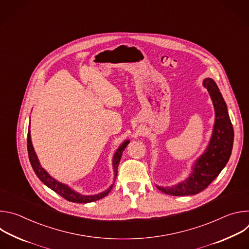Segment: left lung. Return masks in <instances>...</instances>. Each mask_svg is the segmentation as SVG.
I'll return each mask as SVG.
<instances>
[{
  "label": "left lung",
  "instance_id": "obj_1",
  "mask_svg": "<svg viewBox=\"0 0 249 249\" xmlns=\"http://www.w3.org/2000/svg\"><path fill=\"white\" fill-rule=\"evenodd\" d=\"M215 109V122L206 150L193 162L188 177L172 186L157 187L172 196L195 195L214 180L228 163L233 145V128L229 116L227 103L215 81L207 78L203 81Z\"/></svg>",
  "mask_w": 249,
  "mask_h": 249
}]
</instances>
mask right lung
I'll return each mask as SVG.
<instances>
[{"label": "right lung", "mask_w": 249, "mask_h": 249, "mask_svg": "<svg viewBox=\"0 0 249 249\" xmlns=\"http://www.w3.org/2000/svg\"><path fill=\"white\" fill-rule=\"evenodd\" d=\"M130 143V140H125L123 143L118 147V149L116 150L113 159H112V168H113V173H114V182L116 179L117 176V172H118V164L120 162L121 160V156L123 151L125 150V148L128 146V144ZM27 151H28V158L31 163V166L35 172V174L37 175L38 178L50 189H52L53 191H55L57 194H59L60 196H62L63 198H65L66 200L70 201V202H74V203H90V202H94L97 201L103 197H105L107 195L113 185L114 182L107 188L106 190L98 193V194H94V195H84L81 194L80 192H77L76 190H74L73 188H71L69 185L62 183L60 181H58L57 179H55L54 177H52L40 164L39 160L36 156V153L34 151V148L32 146V142H31V136H30V122H29V126H28V133H27Z\"/></svg>", "instance_id": "right-lung-1"}]
</instances>
